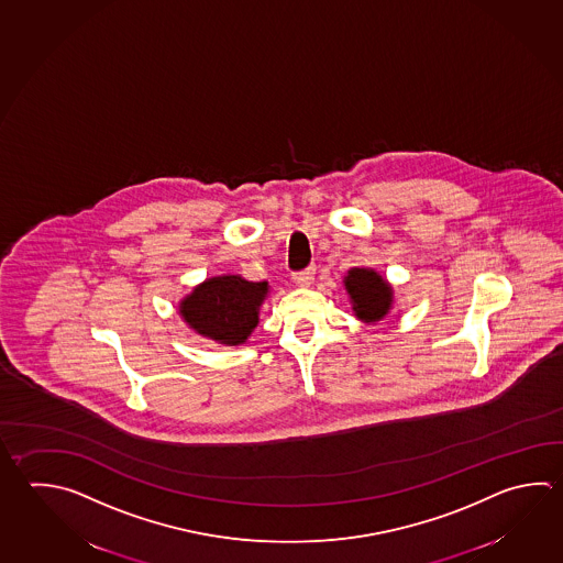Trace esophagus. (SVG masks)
Instances as JSON below:
<instances>
[{"label": "esophagus", "instance_id": "obj_1", "mask_svg": "<svg viewBox=\"0 0 563 563\" xmlns=\"http://www.w3.org/2000/svg\"><path fill=\"white\" fill-rule=\"evenodd\" d=\"M312 278H314V266H308L305 271L292 273V280L297 283L298 287H308L312 283Z\"/></svg>", "mask_w": 563, "mask_h": 563}]
</instances>
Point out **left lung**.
I'll use <instances>...</instances> for the list:
<instances>
[{"label":"left lung","instance_id":"obj_1","mask_svg":"<svg viewBox=\"0 0 563 563\" xmlns=\"http://www.w3.org/2000/svg\"><path fill=\"white\" fill-rule=\"evenodd\" d=\"M346 290L351 292L356 317L366 322L383 319L393 305V288L384 283L380 275L368 268H352L346 280Z\"/></svg>","mask_w":563,"mask_h":563}]
</instances>
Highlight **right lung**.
<instances>
[{"mask_svg":"<svg viewBox=\"0 0 563 563\" xmlns=\"http://www.w3.org/2000/svg\"><path fill=\"white\" fill-rule=\"evenodd\" d=\"M266 283H249L241 276H214L180 302V314L202 336L241 344L258 322Z\"/></svg>","mask_w":563,"mask_h":563,"instance_id":"obj_1","label":"right lung"}]
</instances>
